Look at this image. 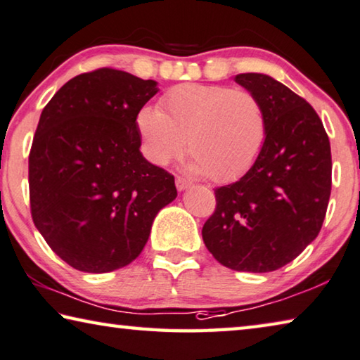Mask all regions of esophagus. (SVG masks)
I'll return each mask as SVG.
<instances>
[{"label": "esophagus", "instance_id": "obj_1", "mask_svg": "<svg viewBox=\"0 0 360 360\" xmlns=\"http://www.w3.org/2000/svg\"><path fill=\"white\" fill-rule=\"evenodd\" d=\"M191 186H192V182L189 179L182 178V176H178V178H176V187H178V191H186L187 187H191Z\"/></svg>", "mask_w": 360, "mask_h": 360}]
</instances>
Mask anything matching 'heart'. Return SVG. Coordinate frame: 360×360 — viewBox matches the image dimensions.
<instances>
[{
    "label": "heart",
    "mask_w": 360,
    "mask_h": 360,
    "mask_svg": "<svg viewBox=\"0 0 360 360\" xmlns=\"http://www.w3.org/2000/svg\"><path fill=\"white\" fill-rule=\"evenodd\" d=\"M136 127L152 163L167 165L178 158L187 139L192 169L218 182L247 173L266 138L258 98L222 84H179L163 96L158 110L142 107Z\"/></svg>",
    "instance_id": "obj_1"
}]
</instances>
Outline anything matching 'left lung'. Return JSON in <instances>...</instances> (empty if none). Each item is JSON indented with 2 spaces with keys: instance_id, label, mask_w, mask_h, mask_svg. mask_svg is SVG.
Instances as JSON below:
<instances>
[{
  "instance_id": "8db88e82",
  "label": "left lung",
  "mask_w": 360,
  "mask_h": 360,
  "mask_svg": "<svg viewBox=\"0 0 360 360\" xmlns=\"http://www.w3.org/2000/svg\"><path fill=\"white\" fill-rule=\"evenodd\" d=\"M236 82L266 117V139L253 167L214 191L203 224L208 252L233 271L271 272L293 261L319 236L332 192V152L311 104L262 73Z\"/></svg>"
}]
</instances>
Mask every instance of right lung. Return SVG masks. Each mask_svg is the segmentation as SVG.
I'll list each match as a JSON object with an SVG mask.
<instances>
[{
    "label": "right lung",
    "mask_w": 360,
    "mask_h": 360,
    "mask_svg": "<svg viewBox=\"0 0 360 360\" xmlns=\"http://www.w3.org/2000/svg\"><path fill=\"white\" fill-rule=\"evenodd\" d=\"M157 82L115 68L82 73L53 96L28 155L30 211L68 266L102 274L141 255L174 176L142 157L136 117Z\"/></svg>",
    "instance_id": "1"
}]
</instances>
